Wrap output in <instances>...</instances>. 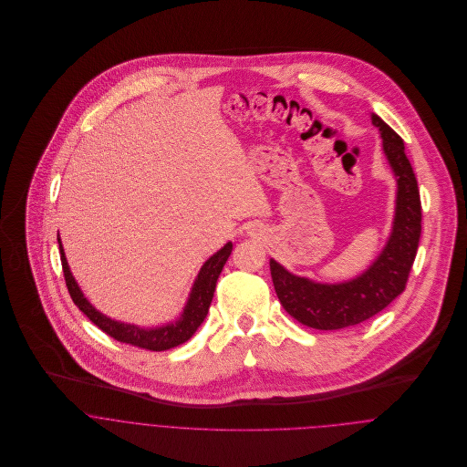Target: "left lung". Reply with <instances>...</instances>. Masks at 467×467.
Segmentation results:
<instances>
[{
	"label": "left lung",
	"instance_id": "1",
	"mask_svg": "<svg viewBox=\"0 0 467 467\" xmlns=\"http://www.w3.org/2000/svg\"><path fill=\"white\" fill-rule=\"evenodd\" d=\"M372 122L383 136V149L398 176L394 232L376 263L361 276L345 284H317L291 275L273 259L269 271L282 307L300 324L336 331L358 326L396 300L406 287L420 239V196L411 163L400 134L378 115Z\"/></svg>",
	"mask_w": 467,
	"mask_h": 467
}]
</instances>
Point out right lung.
<instances>
[{
	"label": "right lung",
	"instance_id": "1",
	"mask_svg": "<svg viewBox=\"0 0 467 467\" xmlns=\"http://www.w3.org/2000/svg\"><path fill=\"white\" fill-rule=\"evenodd\" d=\"M59 241V250H61V265H63V273H65V280H67V293L73 300V304L102 331V333L115 337L120 343H128L138 348H145V350H154V352H161V350H169L172 347H178L185 341H189L194 333L198 331L202 320L206 318L210 302L213 298V291H215V284L217 278L223 271V267L226 265L230 254H232V243H228L223 250H219L213 257H210L202 267H201L200 275L194 282L191 298L187 302V307L182 315V318L174 324H169L165 327H158V329H140L136 326L130 324H120L115 322L104 315H100L80 293L77 282L73 280L69 267H67V257L63 252V244L61 239Z\"/></svg>",
	"mask_w": 467,
	"mask_h": 467
}]
</instances>
